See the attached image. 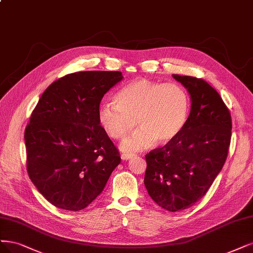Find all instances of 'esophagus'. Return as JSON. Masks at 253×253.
Here are the masks:
<instances>
[{
    "instance_id": "1",
    "label": "esophagus",
    "mask_w": 253,
    "mask_h": 253,
    "mask_svg": "<svg viewBox=\"0 0 253 253\" xmlns=\"http://www.w3.org/2000/svg\"><path fill=\"white\" fill-rule=\"evenodd\" d=\"M133 157V155L132 154H123L121 155V159L123 160H128V159H130Z\"/></svg>"
}]
</instances>
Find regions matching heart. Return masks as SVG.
<instances>
[{
  "instance_id": "heart-1",
  "label": "heart",
  "mask_w": 253,
  "mask_h": 253,
  "mask_svg": "<svg viewBox=\"0 0 253 253\" xmlns=\"http://www.w3.org/2000/svg\"><path fill=\"white\" fill-rule=\"evenodd\" d=\"M116 102H103L97 110L100 127L112 139L124 138L137 124L140 128L121 142L125 154L169 144L185 127L190 111L186 91L177 84L140 78L116 95Z\"/></svg>"
}]
</instances>
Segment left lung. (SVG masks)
I'll return each instance as SVG.
<instances>
[{
  "label": "left lung",
  "mask_w": 253,
  "mask_h": 253,
  "mask_svg": "<svg viewBox=\"0 0 253 253\" xmlns=\"http://www.w3.org/2000/svg\"><path fill=\"white\" fill-rule=\"evenodd\" d=\"M190 96L185 127L171 143L145 156L144 185L160 207L175 212L210 189L227 158L231 116L221 96L200 78L172 74Z\"/></svg>",
  "instance_id": "1"
}]
</instances>
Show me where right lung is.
<instances>
[{
    "mask_svg": "<svg viewBox=\"0 0 253 253\" xmlns=\"http://www.w3.org/2000/svg\"><path fill=\"white\" fill-rule=\"evenodd\" d=\"M124 80L118 71H84L52 83L25 129L27 170L46 200L78 211L101 194L120 156L97 120L102 97Z\"/></svg>",
    "mask_w": 253,
    "mask_h": 253,
    "instance_id": "1",
    "label": "right lung"
}]
</instances>
